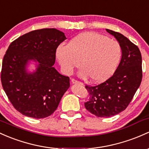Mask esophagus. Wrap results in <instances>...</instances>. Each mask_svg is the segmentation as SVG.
Masks as SVG:
<instances>
[{"instance_id": "esophagus-1", "label": "esophagus", "mask_w": 149, "mask_h": 149, "mask_svg": "<svg viewBox=\"0 0 149 149\" xmlns=\"http://www.w3.org/2000/svg\"><path fill=\"white\" fill-rule=\"evenodd\" d=\"M71 81H72V84H81V85H82V83L81 82H80V81H77V80H76V79H71Z\"/></svg>"}]
</instances>
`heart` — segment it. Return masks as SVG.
<instances>
[{"instance_id":"heart-1","label":"heart","mask_w":149,"mask_h":149,"mask_svg":"<svg viewBox=\"0 0 149 149\" xmlns=\"http://www.w3.org/2000/svg\"><path fill=\"white\" fill-rule=\"evenodd\" d=\"M121 55L119 42L94 32L81 33L56 49V57L66 74H71L81 61L83 68L79 74L83 78L90 77L94 82L109 79L116 71Z\"/></svg>"}]
</instances>
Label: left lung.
Returning <instances> with one entry per match:
<instances>
[{
    "label": "left lung",
    "instance_id": "1",
    "mask_svg": "<svg viewBox=\"0 0 149 149\" xmlns=\"http://www.w3.org/2000/svg\"><path fill=\"white\" fill-rule=\"evenodd\" d=\"M117 40L122 51L121 62L111 77L100 84L86 85L88 111L98 117H110L126 109L142 79V58L139 47L121 33L106 29Z\"/></svg>",
    "mask_w": 149,
    "mask_h": 149
}]
</instances>
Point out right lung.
<instances>
[{"label": "right lung", "instance_id": "obj_1", "mask_svg": "<svg viewBox=\"0 0 149 149\" xmlns=\"http://www.w3.org/2000/svg\"><path fill=\"white\" fill-rule=\"evenodd\" d=\"M65 40L60 30L44 28L19 37L9 45L3 60L1 83L10 103L22 114L35 119L50 116L70 87L69 77L53 67L56 49ZM30 60L38 62L33 73L26 70Z\"/></svg>", "mask_w": 149, "mask_h": 149}]
</instances>
